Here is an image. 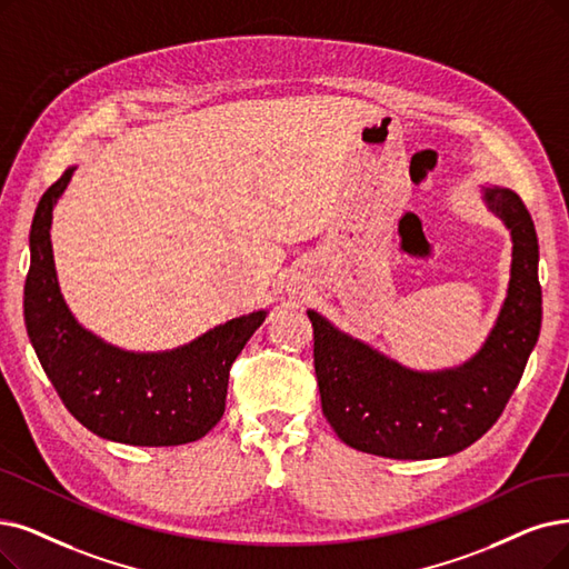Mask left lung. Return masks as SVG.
Here are the masks:
<instances>
[{
    "label": "left lung",
    "mask_w": 569,
    "mask_h": 569,
    "mask_svg": "<svg viewBox=\"0 0 569 569\" xmlns=\"http://www.w3.org/2000/svg\"><path fill=\"white\" fill-rule=\"evenodd\" d=\"M481 200L511 236L509 284L481 348L458 367L411 369L308 310L322 411L343 443L392 460L446 458L502 416L541 329L539 242L518 193L486 181Z\"/></svg>",
    "instance_id": "obj_1"
}]
</instances>
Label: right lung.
I'll return each mask as SVG.
<instances>
[{
  "instance_id": "1",
  "label": "right lung",
  "mask_w": 569,
  "mask_h": 569,
  "mask_svg": "<svg viewBox=\"0 0 569 569\" xmlns=\"http://www.w3.org/2000/svg\"><path fill=\"white\" fill-rule=\"evenodd\" d=\"M70 166L41 196L30 231L26 327L62 403L100 439L128 446L198 441L221 420L229 371L268 310L217 325L191 343L134 352L86 329L67 306L51 244L53 210L74 174Z\"/></svg>"
}]
</instances>
